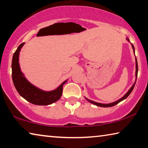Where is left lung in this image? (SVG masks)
<instances>
[{
	"instance_id": "1",
	"label": "left lung",
	"mask_w": 148,
	"mask_h": 148,
	"mask_svg": "<svg viewBox=\"0 0 148 148\" xmlns=\"http://www.w3.org/2000/svg\"><path fill=\"white\" fill-rule=\"evenodd\" d=\"M127 40L129 42H130V40L128 38H127ZM131 43V42H130ZM131 46H132V49H133V52H134V54L135 55V50H134V47L133 46V44H131ZM135 62H136V72H135V77H136V79H135V82L133 84V85L131 86V88H130L129 89V91H127L126 93H125V95H123V97H122L121 99H119V100H117V101H115V102H111V103H108V104H103V103H100V102H95V101H91V100H90L89 99L86 98V97H84V98L86 99L87 101H88L89 102H90V103H91L92 104L94 105H96V106H100V107H104V108H107V107H112V106H115V105H116L119 103V102H121L122 101H123V100H125V99H127V97H128L129 95L131 94V92H132V90H133L134 87V86H135V84H136V78H137V74H138V62H137V59H136V57H135Z\"/></svg>"
}]
</instances>
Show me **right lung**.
Here are the masks:
<instances>
[{
  "mask_svg": "<svg viewBox=\"0 0 148 148\" xmlns=\"http://www.w3.org/2000/svg\"><path fill=\"white\" fill-rule=\"evenodd\" d=\"M24 44L25 42L19 45L12 58V80L14 86L19 94L26 101L32 104L40 106H47L53 104L61 98L62 86L66 83L68 79L62 82L56 89L49 91H44L29 82L21 72L19 62V52Z\"/></svg>",
  "mask_w": 148,
  "mask_h": 148,
  "instance_id": "right-lung-1",
  "label": "right lung"
}]
</instances>
